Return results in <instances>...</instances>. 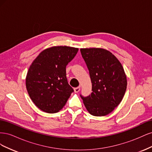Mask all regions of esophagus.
Masks as SVG:
<instances>
[{
    "instance_id": "34e87169",
    "label": "esophagus",
    "mask_w": 152,
    "mask_h": 152,
    "mask_svg": "<svg viewBox=\"0 0 152 152\" xmlns=\"http://www.w3.org/2000/svg\"><path fill=\"white\" fill-rule=\"evenodd\" d=\"M80 90V87H75V88H74V92L75 93H78V92H79V91Z\"/></svg>"
}]
</instances>
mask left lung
I'll return each mask as SVG.
<instances>
[{
	"label": "left lung",
	"mask_w": 152,
	"mask_h": 152,
	"mask_svg": "<svg viewBox=\"0 0 152 152\" xmlns=\"http://www.w3.org/2000/svg\"><path fill=\"white\" fill-rule=\"evenodd\" d=\"M89 72L91 94L81 98L90 114L104 116L120 104L127 88V79L123 66L108 50L102 48L80 49Z\"/></svg>",
	"instance_id": "left-lung-1"
}]
</instances>
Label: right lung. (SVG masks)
Masks as SVG:
<instances>
[{"instance_id": "add662e5", "label": "right lung", "mask_w": 152, "mask_h": 152, "mask_svg": "<svg viewBox=\"0 0 152 152\" xmlns=\"http://www.w3.org/2000/svg\"><path fill=\"white\" fill-rule=\"evenodd\" d=\"M78 50L72 47L54 46L44 50L31 63L26 87L32 102L42 111L58 112L73 92L68 83L66 66Z\"/></svg>"}]
</instances>
